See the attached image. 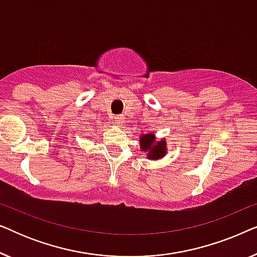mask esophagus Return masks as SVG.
<instances>
[{"instance_id":"esophagus-1","label":"esophagus","mask_w":257,"mask_h":257,"mask_svg":"<svg viewBox=\"0 0 257 257\" xmlns=\"http://www.w3.org/2000/svg\"><path fill=\"white\" fill-rule=\"evenodd\" d=\"M114 119H115V122H117L118 125H122V122H124L125 117H124V115H122V114H119V115H115Z\"/></svg>"}]
</instances>
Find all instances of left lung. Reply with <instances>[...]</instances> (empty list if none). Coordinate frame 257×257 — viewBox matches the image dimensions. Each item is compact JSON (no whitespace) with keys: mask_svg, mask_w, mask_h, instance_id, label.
<instances>
[{"mask_svg":"<svg viewBox=\"0 0 257 257\" xmlns=\"http://www.w3.org/2000/svg\"><path fill=\"white\" fill-rule=\"evenodd\" d=\"M140 149L147 153V158L152 160H158L166 154V142L165 140H156L154 133H149L140 137Z\"/></svg>","mask_w":257,"mask_h":257,"instance_id":"left-lung-1","label":"left lung"}]
</instances>
